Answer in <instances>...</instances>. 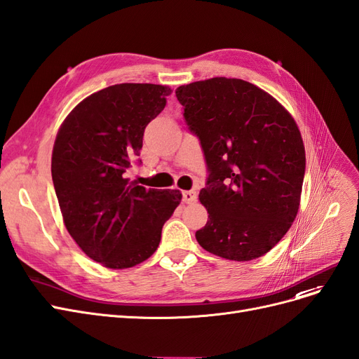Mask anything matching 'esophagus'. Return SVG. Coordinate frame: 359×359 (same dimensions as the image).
Instances as JSON below:
<instances>
[{
  "label": "esophagus",
  "mask_w": 359,
  "mask_h": 359,
  "mask_svg": "<svg viewBox=\"0 0 359 359\" xmlns=\"http://www.w3.org/2000/svg\"><path fill=\"white\" fill-rule=\"evenodd\" d=\"M197 201V193L194 190L182 191V202L184 203H194Z\"/></svg>",
  "instance_id": "esophagus-1"
}]
</instances>
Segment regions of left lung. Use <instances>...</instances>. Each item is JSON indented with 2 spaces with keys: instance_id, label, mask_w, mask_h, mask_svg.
<instances>
[{
  "instance_id": "1",
  "label": "left lung",
  "mask_w": 359,
  "mask_h": 359,
  "mask_svg": "<svg viewBox=\"0 0 359 359\" xmlns=\"http://www.w3.org/2000/svg\"><path fill=\"white\" fill-rule=\"evenodd\" d=\"M175 95L208 168L199 199L209 219L197 242L234 262L264 255L299 212L306 154L297 125L275 97L239 79L194 81Z\"/></svg>"
}]
</instances>
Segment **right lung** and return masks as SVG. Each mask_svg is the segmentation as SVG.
Wrapping results in <instances>:
<instances>
[{"label": "right lung", "mask_w": 359, "mask_h": 359, "mask_svg": "<svg viewBox=\"0 0 359 359\" xmlns=\"http://www.w3.org/2000/svg\"><path fill=\"white\" fill-rule=\"evenodd\" d=\"M170 89L123 83L81 101L62 123L52 178L67 230L95 262L128 269L151 257L182 194L145 189L128 172L141 165L145 126L162 113Z\"/></svg>", "instance_id": "1"}]
</instances>
